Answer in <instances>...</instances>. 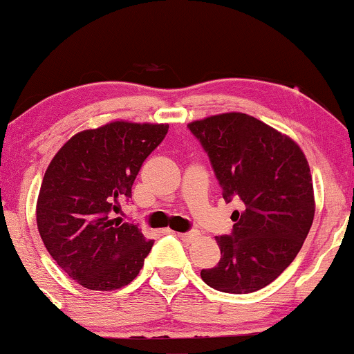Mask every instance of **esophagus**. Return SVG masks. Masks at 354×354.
Here are the masks:
<instances>
[{
	"label": "esophagus",
	"instance_id": "34e87169",
	"mask_svg": "<svg viewBox=\"0 0 354 354\" xmlns=\"http://www.w3.org/2000/svg\"><path fill=\"white\" fill-rule=\"evenodd\" d=\"M177 236H178V239H180V241H184V242H187V244H190V242L197 241L201 234H198L197 230H190V232H180V234H177Z\"/></svg>",
	"mask_w": 354,
	"mask_h": 354
}]
</instances>
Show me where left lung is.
<instances>
[{"mask_svg": "<svg viewBox=\"0 0 354 354\" xmlns=\"http://www.w3.org/2000/svg\"><path fill=\"white\" fill-rule=\"evenodd\" d=\"M187 127L209 156L224 201L242 204L232 212V232L216 237L221 261L202 269V281L230 295L259 291L295 261L311 229L308 160L291 138L251 115H214Z\"/></svg>", "mask_w": 354, "mask_h": 354, "instance_id": "8db88e82", "label": "left lung"}]
</instances>
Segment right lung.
<instances>
[{
    "mask_svg": "<svg viewBox=\"0 0 354 354\" xmlns=\"http://www.w3.org/2000/svg\"><path fill=\"white\" fill-rule=\"evenodd\" d=\"M169 125L112 122L71 137L46 169L37 224L46 251L71 279L91 291L120 289L137 277L153 241L137 225L112 219L145 158Z\"/></svg>",
    "mask_w": 354,
    "mask_h": 354,
    "instance_id": "1",
    "label": "right lung"
}]
</instances>
